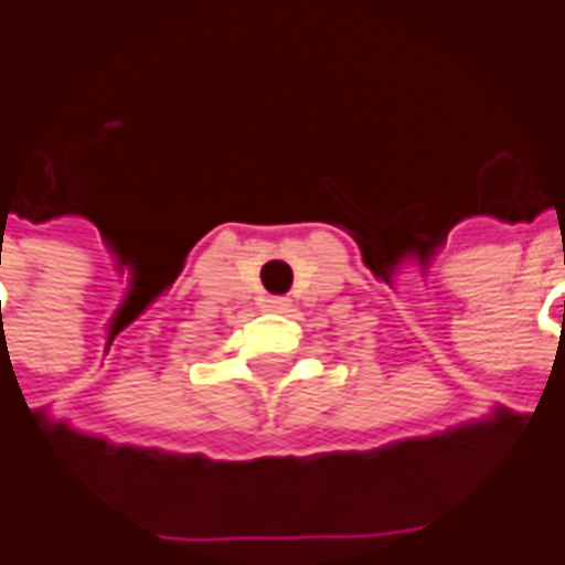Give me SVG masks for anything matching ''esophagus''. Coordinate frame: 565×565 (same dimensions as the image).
I'll return each mask as SVG.
<instances>
[{
  "mask_svg": "<svg viewBox=\"0 0 565 565\" xmlns=\"http://www.w3.org/2000/svg\"><path fill=\"white\" fill-rule=\"evenodd\" d=\"M264 307H267V310H279V313H282V310H289V298H279V295H274V298H267V301H264Z\"/></svg>",
  "mask_w": 565,
  "mask_h": 565,
  "instance_id": "esophagus-1",
  "label": "esophagus"
}]
</instances>
